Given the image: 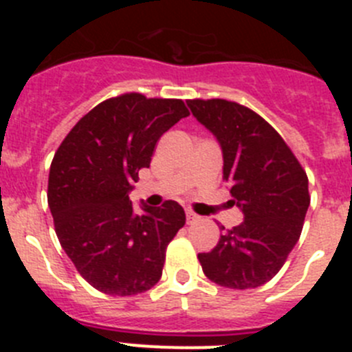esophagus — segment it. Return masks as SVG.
<instances>
[{
    "label": "esophagus",
    "instance_id": "34e87169",
    "mask_svg": "<svg viewBox=\"0 0 352 352\" xmlns=\"http://www.w3.org/2000/svg\"><path fill=\"white\" fill-rule=\"evenodd\" d=\"M199 219H201V217L195 214L194 211H186V223H195Z\"/></svg>",
    "mask_w": 352,
    "mask_h": 352
}]
</instances>
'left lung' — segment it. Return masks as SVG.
I'll list each match as a JSON object with an SVG mask.
<instances>
[{"mask_svg": "<svg viewBox=\"0 0 352 352\" xmlns=\"http://www.w3.org/2000/svg\"><path fill=\"white\" fill-rule=\"evenodd\" d=\"M186 104L219 139L223 179L231 186L232 204L245 214L197 259L214 284L259 287L280 272L300 239L310 204L307 173L280 133L252 109L223 98Z\"/></svg>", "mask_w": 352, "mask_h": 352, "instance_id": "1", "label": "left lung"}]
</instances>
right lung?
<instances>
[{"mask_svg":"<svg viewBox=\"0 0 352 352\" xmlns=\"http://www.w3.org/2000/svg\"><path fill=\"white\" fill-rule=\"evenodd\" d=\"M188 114L179 98L123 93L84 114L56 149L47 185L56 234L96 291L133 296L160 280L185 211L166 201L135 214L129 192L162 133Z\"/></svg>","mask_w":352,"mask_h":352,"instance_id":"right-lung-1","label":"right lung"}]
</instances>
